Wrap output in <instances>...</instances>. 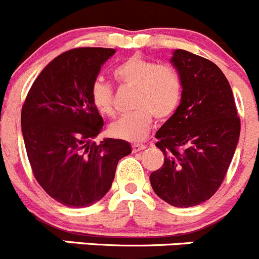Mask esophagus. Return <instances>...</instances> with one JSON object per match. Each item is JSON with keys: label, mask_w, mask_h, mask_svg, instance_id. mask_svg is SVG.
I'll return each instance as SVG.
<instances>
[{"label": "esophagus", "mask_w": 259, "mask_h": 259, "mask_svg": "<svg viewBox=\"0 0 259 259\" xmlns=\"http://www.w3.org/2000/svg\"><path fill=\"white\" fill-rule=\"evenodd\" d=\"M146 148L145 145H133L132 151L133 152H140V151H143Z\"/></svg>", "instance_id": "1"}]
</instances>
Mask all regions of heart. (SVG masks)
Listing matches in <instances>:
<instances>
[{"mask_svg": "<svg viewBox=\"0 0 259 259\" xmlns=\"http://www.w3.org/2000/svg\"><path fill=\"white\" fill-rule=\"evenodd\" d=\"M114 76L127 87L136 88L133 113L121 117L109 126L113 137L126 141H141L147 136L153 117L165 121L180 104L183 83L175 69L160 66L140 55L131 56L114 69ZM92 102L99 113L113 116V91L103 80L92 85Z\"/></svg>", "mask_w": 259, "mask_h": 259, "instance_id": "b5f03b06", "label": "heart"}]
</instances>
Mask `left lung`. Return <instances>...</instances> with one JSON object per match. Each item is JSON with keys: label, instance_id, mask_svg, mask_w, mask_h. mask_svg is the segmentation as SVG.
<instances>
[{"label": "left lung", "instance_id": "left-lung-1", "mask_svg": "<svg viewBox=\"0 0 259 259\" xmlns=\"http://www.w3.org/2000/svg\"><path fill=\"white\" fill-rule=\"evenodd\" d=\"M170 63L181 78L183 96L156 132L165 161L150 181L158 198L189 208L219 189L239 141L240 121L229 81L215 64L181 49L174 50Z\"/></svg>", "mask_w": 259, "mask_h": 259}]
</instances>
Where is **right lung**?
<instances>
[{
    "label": "right lung",
    "mask_w": 259,
    "mask_h": 259,
    "mask_svg": "<svg viewBox=\"0 0 259 259\" xmlns=\"http://www.w3.org/2000/svg\"><path fill=\"white\" fill-rule=\"evenodd\" d=\"M114 49L80 48L60 54L39 74L21 112L27 157L40 186L56 201L84 208L101 200L113 183L130 142H92L103 118L92 102V85Z\"/></svg>",
    "instance_id": "right-lung-1"
}]
</instances>
